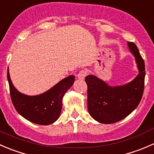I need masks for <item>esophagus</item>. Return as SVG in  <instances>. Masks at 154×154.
I'll return each instance as SVG.
<instances>
[{
  "label": "esophagus",
  "mask_w": 154,
  "mask_h": 154,
  "mask_svg": "<svg viewBox=\"0 0 154 154\" xmlns=\"http://www.w3.org/2000/svg\"><path fill=\"white\" fill-rule=\"evenodd\" d=\"M87 75H88V72H87V70H85V69H82V70H81L80 72H79V74L77 75V77L79 78V79H84L85 77H86Z\"/></svg>",
  "instance_id": "obj_1"
}]
</instances>
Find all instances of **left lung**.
Returning a JSON list of instances; mask_svg holds the SVG:
<instances>
[{"label":"left lung","mask_w":154,"mask_h":154,"mask_svg":"<svg viewBox=\"0 0 154 154\" xmlns=\"http://www.w3.org/2000/svg\"><path fill=\"white\" fill-rule=\"evenodd\" d=\"M139 73L132 82L122 86L110 87L94 75L85 77L88 85V109L91 116L102 124H113L132 113L139 104L144 88L145 66L138 47L129 42Z\"/></svg>","instance_id":"1"}]
</instances>
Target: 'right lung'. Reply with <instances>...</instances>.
<instances>
[{
    "label": "right lung",
    "mask_w": 154,
    "mask_h": 154,
    "mask_svg": "<svg viewBox=\"0 0 154 154\" xmlns=\"http://www.w3.org/2000/svg\"><path fill=\"white\" fill-rule=\"evenodd\" d=\"M7 79L10 97L18 113L32 123L48 125L58 119L62 109V99L73 84L75 76L65 78L44 94L33 97L21 94L15 88L8 69Z\"/></svg>",
    "instance_id": "1"
}]
</instances>
